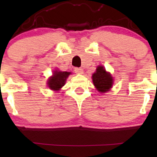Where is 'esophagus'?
I'll return each instance as SVG.
<instances>
[{
    "label": "esophagus",
    "instance_id": "obj_1",
    "mask_svg": "<svg viewBox=\"0 0 157 157\" xmlns=\"http://www.w3.org/2000/svg\"><path fill=\"white\" fill-rule=\"evenodd\" d=\"M74 71H75V72L77 73V74H83V70L80 68V67H75V68H74Z\"/></svg>",
    "mask_w": 157,
    "mask_h": 157
}]
</instances>
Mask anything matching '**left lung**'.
<instances>
[{
  "instance_id": "1",
  "label": "left lung",
  "mask_w": 157,
  "mask_h": 157,
  "mask_svg": "<svg viewBox=\"0 0 157 157\" xmlns=\"http://www.w3.org/2000/svg\"><path fill=\"white\" fill-rule=\"evenodd\" d=\"M93 82L94 86L100 93H105L112 87L113 79L109 73L105 71L102 66H99L96 71L93 74Z\"/></svg>"
}]
</instances>
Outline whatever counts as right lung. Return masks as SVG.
<instances>
[{
    "mask_svg": "<svg viewBox=\"0 0 157 157\" xmlns=\"http://www.w3.org/2000/svg\"><path fill=\"white\" fill-rule=\"evenodd\" d=\"M71 74L70 72L66 71H58L54 72L53 76L48 79V85L51 90H59L64 85L66 79Z\"/></svg>",
    "mask_w": 157,
    "mask_h": 157,
    "instance_id": "right-lung-1",
    "label": "right lung"
}]
</instances>
